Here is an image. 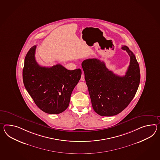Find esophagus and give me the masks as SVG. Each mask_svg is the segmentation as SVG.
Masks as SVG:
<instances>
[{
	"instance_id": "1",
	"label": "esophagus",
	"mask_w": 160,
	"mask_h": 160,
	"mask_svg": "<svg viewBox=\"0 0 160 160\" xmlns=\"http://www.w3.org/2000/svg\"><path fill=\"white\" fill-rule=\"evenodd\" d=\"M81 81L82 82H84L85 80V78H84V74H82V76H81V78H80Z\"/></svg>"
}]
</instances>
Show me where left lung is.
<instances>
[{
	"label": "left lung",
	"mask_w": 160,
	"mask_h": 160,
	"mask_svg": "<svg viewBox=\"0 0 160 160\" xmlns=\"http://www.w3.org/2000/svg\"><path fill=\"white\" fill-rule=\"evenodd\" d=\"M121 49L130 57L124 76L114 74L98 59H88L82 62L92 108L101 116H112L121 112L132 100L139 87L140 69L136 57L127 46H122Z\"/></svg>",
	"instance_id": "1"
}]
</instances>
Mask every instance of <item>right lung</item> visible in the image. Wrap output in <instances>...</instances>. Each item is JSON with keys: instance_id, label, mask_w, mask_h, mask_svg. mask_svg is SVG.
<instances>
[{"instance_id": "add662e5", "label": "right lung", "mask_w": 160, "mask_h": 160, "mask_svg": "<svg viewBox=\"0 0 160 160\" xmlns=\"http://www.w3.org/2000/svg\"><path fill=\"white\" fill-rule=\"evenodd\" d=\"M36 46L30 48L25 58L22 71L24 86L36 105L45 113L59 114L65 111L70 96L80 80V69L69 70L60 64L40 66L36 61Z\"/></svg>"}]
</instances>
